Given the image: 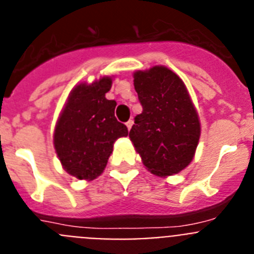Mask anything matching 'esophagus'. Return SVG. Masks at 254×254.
<instances>
[{
  "label": "esophagus",
  "instance_id": "1",
  "mask_svg": "<svg viewBox=\"0 0 254 254\" xmlns=\"http://www.w3.org/2000/svg\"><path fill=\"white\" fill-rule=\"evenodd\" d=\"M126 126H127V128L131 129V128H132V126H133V121H128V122L126 123Z\"/></svg>",
  "mask_w": 254,
  "mask_h": 254
}]
</instances>
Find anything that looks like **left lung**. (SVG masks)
I'll list each match as a JSON object with an SVG mask.
<instances>
[{
  "mask_svg": "<svg viewBox=\"0 0 254 254\" xmlns=\"http://www.w3.org/2000/svg\"><path fill=\"white\" fill-rule=\"evenodd\" d=\"M133 85L142 113L134 118L129 140L150 173L174 176L194 158L201 136L196 107L183 80L165 66L138 69Z\"/></svg>",
  "mask_w": 254,
  "mask_h": 254,
  "instance_id": "1",
  "label": "left lung"
}]
</instances>
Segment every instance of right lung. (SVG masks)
I'll return each mask as SVG.
<instances>
[{
	"label": "right lung",
	"instance_id": "1",
	"mask_svg": "<svg viewBox=\"0 0 254 254\" xmlns=\"http://www.w3.org/2000/svg\"><path fill=\"white\" fill-rule=\"evenodd\" d=\"M113 78L103 76L73 87L58 117L53 133L56 154L75 178L93 181L105 169L113 145L128 129L114 117L116 100H108Z\"/></svg>",
	"mask_w": 254,
	"mask_h": 254
}]
</instances>
